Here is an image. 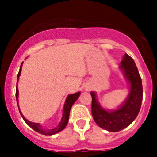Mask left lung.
Returning a JSON list of instances; mask_svg holds the SVG:
<instances>
[{
    "mask_svg": "<svg viewBox=\"0 0 157 157\" xmlns=\"http://www.w3.org/2000/svg\"><path fill=\"white\" fill-rule=\"evenodd\" d=\"M120 68L129 84V93L124 102L117 109L107 111L101 107L96 94L91 92L92 116L96 124L110 132H118L126 128L139 114L143 101L142 80L134 59L125 54L121 62Z\"/></svg>",
    "mask_w": 157,
    "mask_h": 157,
    "instance_id": "8db88e82",
    "label": "left lung"
}]
</instances>
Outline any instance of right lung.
Here are the masks:
<instances>
[{"label":"right lung","mask_w":157,"mask_h":157,"mask_svg":"<svg viewBox=\"0 0 157 157\" xmlns=\"http://www.w3.org/2000/svg\"><path fill=\"white\" fill-rule=\"evenodd\" d=\"M22 65H23V63L21 64L20 68H19V71H18V77L20 76L21 74V70H22ZM18 82V81H17ZM81 93L80 92H77L76 94H69L67 97V99L65 101V103H64V107H63V116H62V119L61 121L59 122V125L56 127V128H54V129H44L41 125H40L39 123H34V122H31L29 121L26 119L25 117H23V114L21 113L20 109L18 108L19 110V112H20V115L23 117V119L24 120V121L27 123V124L29 125V126L32 128L33 129H34L35 131L38 132V133H40L41 134H44V135H53V134H55L57 133H59V132L62 131L63 129L66 127L67 124V122H68V119H69V114H70V110L71 108V106L73 105V103L76 102V100L77 98H79V96H80ZM18 86H16V101H17V103L18 104Z\"/></svg>","instance_id":"add662e5"}]
</instances>
